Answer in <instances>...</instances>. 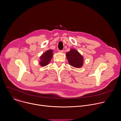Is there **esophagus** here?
Masks as SVG:
<instances>
[{"label": "esophagus", "instance_id": "1", "mask_svg": "<svg viewBox=\"0 0 121 121\" xmlns=\"http://www.w3.org/2000/svg\"><path fill=\"white\" fill-rule=\"evenodd\" d=\"M59 53H63L64 52V50H59L58 51Z\"/></svg>", "mask_w": 121, "mask_h": 121}]
</instances>
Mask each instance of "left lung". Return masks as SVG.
Wrapping results in <instances>:
<instances>
[{
  "label": "left lung",
  "instance_id": "left-lung-1",
  "mask_svg": "<svg viewBox=\"0 0 121 121\" xmlns=\"http://www.w3.org/2000/svg\"><path fill=\"white\" fill-rule=\"evenodd\" d=\"M69 64L76 68L81 67L83 65L84 58L83 56L75 49H71L66 55Z\"/></svg>",
  "mask_w": 121,
  "mask_h": 121
}]
</instances>
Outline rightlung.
<instances>
[{
    "instance_id": "obj_1",
    "label": "right lung",
    "mask_w": 121,
    "mask_h": 121,
    "mask_svg": "<svg viewBox=\"0 0 121 121\" xmlns=\"http://www.w3.org/2000/svg\"><path fill=\"white\" fill-rule=\"evenodd\" d=\"M53 50L49 49L41 55V56L40 57V61L39 64L40 65L42 66H45L49 63L53 55Z\"/></svg>"
}]
</instances>
